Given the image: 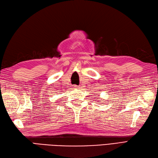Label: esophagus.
Returning a JSON list of instances; mask_svg holds the SVG:
<instances>
[{
	"label": "esophagus",
	"instance_id": "1",
	"mask_svg": "<svg viewBox=\"0 0 158 158\" xmlns=\"http://www.w3.org/2000/svg\"><path fill=\"white\" fill-rule=\"evenodd\" d=\"M75 86V88H78V86Z\"/></svg>",
	"mask_w": 158,
	"mask_h": 158
}]
</instances>
